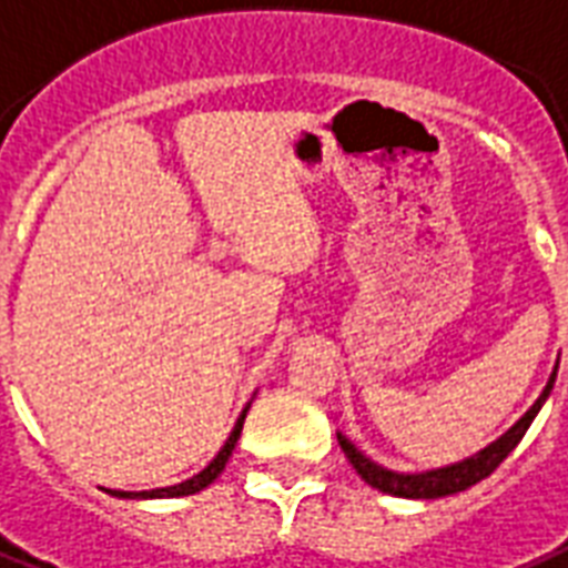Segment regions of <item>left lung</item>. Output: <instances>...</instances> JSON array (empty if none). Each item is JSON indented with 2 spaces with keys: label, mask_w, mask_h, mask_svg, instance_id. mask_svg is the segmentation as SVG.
I'll return each mask as SVG.
<instances>
[{
  "label": "left lung",
  "mask_w": 568,
  "mask_h": 568,
  "mask_svg": "<svg viewBox=\"0 0 568 568\" xmlns=\"http://www.w3.org/2000/svg\"><path fill=\"white\" fill-rule=\"evenodd\" d=\"M557 367H560V358L554 364V373L548 385L542 388L539 399L534 406L527 408L525 415L518 417L516 424L509 426L507 433L495 438L491 444H486L483 450H477L474 456L463 459V463L444 465V468H433V471H420V474H403V471H390L385 465L373 463L371 456H364L358 447H355L344 433H337V444L341 450L346 453V459L353 465L358 477H362L367 486L373 489L385 491V495H394V498H412V500H435V498H447V495H456V491L471 489L474 483L486 480L495 468H498L509 453L516 450V444L521 442V435L527 433V426L534 424V417L539 415V408L548 399L554 388V379H557Z\"/></svg>",
  "instance_id": "1"
}]
</instances>
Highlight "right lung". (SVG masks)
I'll return each mask as SVG.
<instances>
[{
    "instance_id": "1",
    "label": "right lung",
    "mask_w": 568,
    "mask_h": 568,
    "mask_svg": "<svg viewBox=\"0 0 568 568\" xmlns=\"http://www.w3.org/2000/svg\"><path fill=\"white\" fill-rule=\"evenodd\" d=\"M252 406V403H248ZM248 406L243 408V415L236 417L234 429L227 435V442L224 447L213 456V463L206 465L204 471H197L195 477H189V480L178 483V486H165V489H151V491H121V489H105V495H112V498H126V500H151V498H183V495H195V491L206 489L210 483L224 471V465L231 459V453H234L236 442H240V433H243L245 415H248Z\"/></svg>"
}]
</instances>
